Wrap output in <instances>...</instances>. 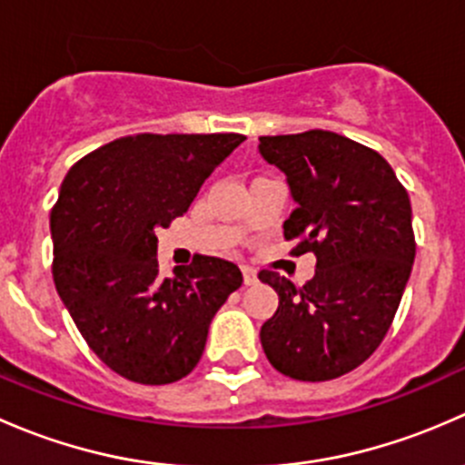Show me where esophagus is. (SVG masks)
Returning <instances> with one entry per match:
<instances>
[{
  "label": "esophagus",
  "mask_w": 465,
  "mask_h": 465,
  "mask_svg": "<svg viewBox=\"0 0 465 465\" xmlns=\"http://www.w3.org/2000/svg\"><path fill=\"white\" fill-rule=\"evenodd\" d=\"M242 281L245 285H254L256 283V272L252 267H242Z\"/></svg>",
  "instance_id": "esophagus-1"
}]
</instances>
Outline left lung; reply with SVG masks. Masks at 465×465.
Masks as SVG:
<instances>
[{
    "label": "left lung",
    "instance_id": "left-lung-1",
    "mask_svg": "<svg viewBox=\"0 0 465 465\" xmlns=\"http://www.w3.org/2000/svg\"><path fill=\"white\" fill-rule=\"evenodd\" d=\"M259 153L285 173L297 203L283 223L292 254L317 256L302 288L259 274L279 294L262 351L283 376L340 378L378 349L401 306L416 256L410 195L382 154L328 130L261 137Z\"/></svg>",
    "mask_w": 465,
    "mask_h": 465
}]
</instances>
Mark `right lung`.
<instances>
[{"label": "right lung", "mask_w": 465, "mask_h": 465, "mask_svg": "<svg viewBox=\"0 0 465 465\" xmlns=\"http://www.w3.org/2000/svg\"><path fill=\"white\" fill-rule=\"evenodd\" d=\"M242 134H134L69 168L51 209L54 283L89 349L119 376L168 384L203 358L211 320L241 288L233 262L195 256L159 276L157 229L186 213Z\"/></svg>", "instance_id": "right-lung-1"}]
</instances>
